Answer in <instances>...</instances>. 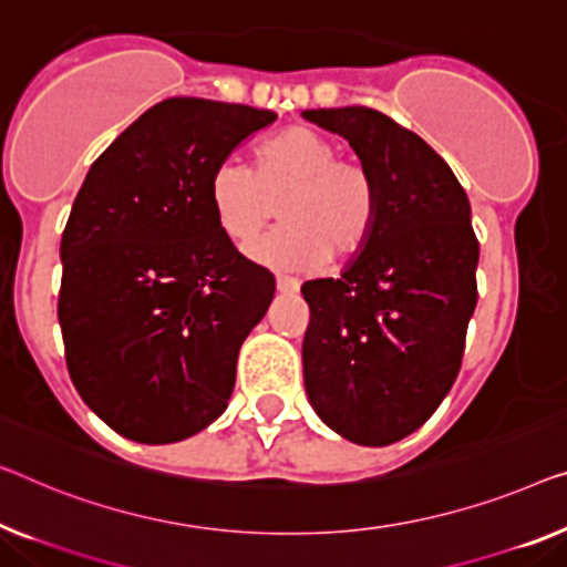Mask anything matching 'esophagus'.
Wrapping results in <instances>:
<instances>
[{
    "label": "esophagus",
    "mask_w": 567,
    "mask_h": 567,
    "mask_svg": "<svg viewBox=\"0 0 567 567\" xmlns=\"http://www.w3.org/2000/svg\"><path fill=\"white\" fill-rule=\"evenodd\" d=\"M300 290V282L292 280V277H277V292L282 295H295Z\"/></svg>",
    "instance_id": "34e87169"
}]
</instances>
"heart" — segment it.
<instances>
[{
	"mask_svg": "<svg viewBox=\"0 0 567 567\" xmlns=\"http://www.w3.org/2000/svg\"><path fill=\"white\" fill-rule=\"evenodd\" d=\"M280 229L249 247V257L275 269H312L349 261L367 247L377 224V185L361 163L336 157V145L308 126H290L255 152V173L226 159L208 183L218 229L244 247L280 200Z\"/></svg>",
	"mask_w": 567,
	"mask_h": 567,
	"instance_id": "heart-1",
	"label": "heart"
}]
</instances>
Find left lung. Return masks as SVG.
Here are the masks:
<instances>
[{
  "mask_svg": "<svg viewBox=\"0 0 567 567\" xmlns=\"http://www.w3.org/2000/svg\"><path fill=\"white\" fill-rule=\"evenodd\" d=\"M302 116L349 142L377 185L367 247L338 280L302 285L306 392L346 441L390 445L415 433L458 377L478 300L471 203L445 159L377 109Z\"/></svg>",
  "mask_w": 567,
  "mask_h": 567,
  "instance_id": "1",
  "label": "left lung"
}]
</instances>
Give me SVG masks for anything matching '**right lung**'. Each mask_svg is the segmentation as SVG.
<instances>
[{
  "mask_svg": "<svg viewBox=\"0 0 567 567\" xmlns=\"http://www.w3.org/2000/svg\"><path fill=\"white\" fill-rule=\"evenodd\" d=\"M277 120L210 99L159 101L91 165L68 216L58 298L81 400L134 443H177L229 408L236 359L275 277L208 203L216 167Z\"/></svg>",
  "mask_w": 567,
  "mask_h": 567,
  "instance_id": "1",
  "label": "right lung"
}]
</instances>
